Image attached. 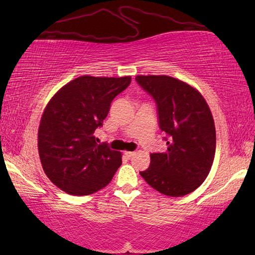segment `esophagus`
<instances>
[{"label": "esophagus", "mask_w": 255, "mask_h": 255, "mask_svg": "<svg viewBox=\"0 0 255 255\" xmlns=\"http://www.w3.org/2000/svg\"><path fill=\"white\" fill-rule=\"evenodd\" d=\"M125 154H126V156H127V157L130 158V157H132V156H134V155H135V152H129V151H126V152H125Z\"/></svg>", "instance_id": "obj_1"}]
</instances>
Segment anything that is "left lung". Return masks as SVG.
<instances>
[{"label": "left lung", "instance_id": "obj_1", "mask_svg": "<svg viewBox=\"0 0 255 255\" xmlns=\"http://www.w3.org/2000/svg\"><path fill=\"white\" fill-rule=\"evenodd\" d=\"M136 82L157 105L167 150L152 153L140 175L152 188L170 197L190 194L211 171L216 130L210 107L190 85L168 75H137Z\"/></svg>", "mask_w": 255, "mask_h": 255}]
</instances>
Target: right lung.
<instances>
[{"label":"right lung","mask_w":255,"mask_h":255,"mask_svg":"<svg viewBox=\"0 0 255 255\" xmlns=\"http://www.w3.org/2000/svg\"><path fill=\"white\" fill-rule=\"evenodd\" d=\"M130 81V76H80L61 87L45 107L38 130L40 161L51 182L67 194H94L121 166V153L98 144L94 133Z\"/></svg>","instance_id":"1"}]
</instances>
